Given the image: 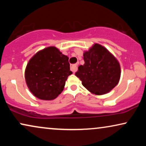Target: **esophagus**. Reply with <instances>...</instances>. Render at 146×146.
I'll return each instance as SVG.
<instances>
[{
    "label": "esophagus",
    "instance_id": "obj_1",
    "mask_svg": "<svg viewBox=\"0 0 146 146\" xmlns=\"http://www.w3.org/2000/svg\"><path fill=\"white\" fill-rule=\"evenodd\" d=\"M77 65L78 64H73V65H72L71 66H70V70L73 72H76L77 71V70H78Z\"/></svg>",
    "mask_w": 146,
    "mask_h": 146
}]
</instances>
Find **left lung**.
Listing matches in <instances>:
<instances>
[{"label": "left lung", "instance_id": "8db88e82", "mask_svg": "<svg viewBox=\"0 0 146 146\" xmlns=\"http://www.w3.org/2000/svg\"><path fill=\"white\" fill-rule=\"evenodd\" d=\"M84 64L78 66L75 75L89 92L103 95L110 92L119 82L120 65L105 47L94 44L84 53Z\"/></svg>", "mask_w": 146, "mask_h": 146}]
</instances>
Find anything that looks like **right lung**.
<instances>
[{
    "label": "right lung",
    "mask_w": 146,
    "mask_h": 146,
    "mask_svg": "<svg viewBox=\"0 0 146 146\" xmlns=\"http://www.w3.org/2000/svg\"><path fill=\"white\" fill-rule=\"evenodd\" d=\"M70 70L68 57L57 48L49 46L35 54L27 64L25 80L38 98L52 100L63 91Z\"/></svg>",
    "instance_id": "1"
}]
</instances>
